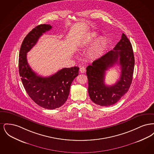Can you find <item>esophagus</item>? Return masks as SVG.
I'll use <instances>...</instances> for the list:
<instances>
[{"label":"esophagus","mask_w":154,"mask_h":154,"mask_svg":"<svg viewBox=\"0 0 154 154\" xmlns=\"http://www.w3.org/2000/svg\"><path fill=\"white\" fill-rule=\"evenodd\" d=\"M85 71H86V70H85V67L82 66L80 67V72L81 73H84L85 72Z\"/></svg>","instance_id":"esophagus-1"}]
</instances>
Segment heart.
<instances>
[{
	"label": "heart",
	"mask_w": 154,
	"mask_h": 154,
	"mask_svg": "<svg viewBox=\"0 0 154 154\" xmlns=\"http://www.w3.org/2000/svg\"><path fill=\"white\" fill-rule=\"evenodd\" d=\"M96 36L95 32L90 33L88 36L86 37L85 40L81 42L79 44L80 47H84L88 44L90 41H91L94 37ZM106 44L105 38L103 37H99L96 40L94 44L92 46V47L89 49L88 52V57L91 59H94L99 57L102 53Z\"/></svg>",
	"instance_id": "1"
}]
</instances>
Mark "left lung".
<instances>
[{
  "instance_id": "obj_1",
  "label": "left lung",
  "mask_w": 154,
  "mask_h": 154,
  "mask_svg": "<svg viewBox=\"0 0 154 154\" xmlns=\"http://www.w3.org/2000/svg\"><path fill=\"white\" fill-rule=\"evenodd\" d=\"M118 64L122 72L119 81L114 85L104 83L105 71ZM134 66L132 44L124 33L113 50L94 60L87 67L88 94L91 100L101 106L108 107L117 103L128 92L133 79Z\"/></svg>"
}]
</instances>
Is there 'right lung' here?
<instances>
[{
	"mask_svg": "<svg viewBox=\"0 0 154 154\" xmlns=\"http://www.w3.org/2000/svg\"><path fill=\"white\" fill-rule=\"evenodd\" d=\"M48 24H42L32 30L22 42L19 54V73L23 85L30 97L40 107L53 110L62 106L68 98L74 79L79 67L63 68L49 77L39 76L27 61V53L36 44L40 37L51 29Z\"/></svg>",
	"mask_w": 154,
	"mask_h": 154,
	"instance_id": "1",
	"label": "right lung"
}]
</instances>
